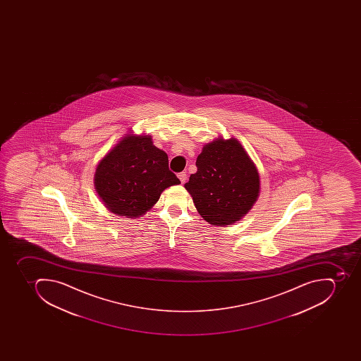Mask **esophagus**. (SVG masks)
<instances>
[{
    "mask_svg": "<svg viewBox=\"0 0 361 361\" xmlns=\"http://www.w3.org/2000/svg\"><path fill=\"white\" fill-rule=\"evenodd\" d=\"M177 176H178L179 180H180L182 184H184V183L186 182V178H188V175H186V173H179Z\"/></svg>",
    "mask_w": 361,
    "mask_h": 361,
    "instance_id": "esophagus-1",
    "label": "esophagus"
}]
</instances>
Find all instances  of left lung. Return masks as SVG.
Returning <instances> with one entry per match:
<instances>
[{"instance_id":"8db88e82","label":"left lung","mask_w":361,"mask_h":361,"mask_svg":"<svg viewBox=\"0 0 361 361\" xmlns=\"http://www.w3.org/2000/svg\"><path fill=\"white\" fill-rule=\"evenodd\" d=\"M196 167L184 188L197 212L212 226L239 221L259 199V171L235 137H219L203 145Z\"/></svg>"}]
</instances>
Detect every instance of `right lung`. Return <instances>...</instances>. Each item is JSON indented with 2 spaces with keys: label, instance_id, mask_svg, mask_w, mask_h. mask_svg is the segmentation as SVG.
Here are the masks:
<instances>
[{
  "label": "right lung",
  "instance_id": "add662e5",
  "mask_svg": "<svg viewBox=\"0 0 361 361\" xmlns=\"http://www.w3.org/2000/svg\"><path fill=\"white\" fill-rule=\"evenodd\" d=\"M94 188L114 214L137 219L156 204L166 188L180 184L165 151L149 134H126L97 165Z\"/></svg>",
  "mask_w": 361,
  "mask_h": 361
}]
</instances>
